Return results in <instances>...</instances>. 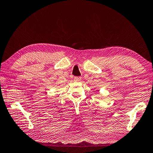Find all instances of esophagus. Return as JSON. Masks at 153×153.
I'll use <instances>...</instances> for the list:
<instances>
[{
    "instance_id": "obj_1",
    "label": "esophagus",
    "mask_w": 153,
    "mask_h": 153,
    "mask_svg": "<svg viewBox=\"0 0 153 153\" xmlns=\"http://www.w3.org/2000/svg\"><path fill=\"white\" fill-rule=\"evenodd\" d=\"M74 80L76 82H79V81H80V80H81V77H75Z\"/></svg>"
}]
</instances>
